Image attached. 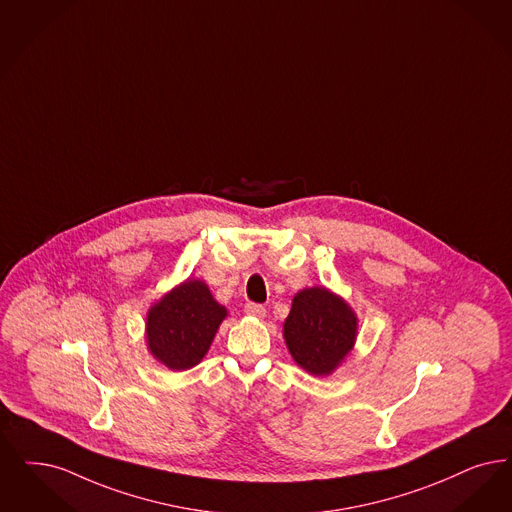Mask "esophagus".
<instances>
[{"mask_svg": "<svg viewBox=\"0 0 512 512\" xmlns=\"http://www.w3.org/2000/svg\"><path fill=\"white\" fill-rule=\"evenodd\" d=\"M244 312H246L247 316H253V318H265L266 316V308L263 305H257V303H247L246 308H244Z\"/></svg>", "mask_w": 512, "mask_h": 512, "instance_id": "34e87169", "label": "esophagus"}]
</instances>
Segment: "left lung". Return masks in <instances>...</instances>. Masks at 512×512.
<instances>
[{
	"label": "left lung",
	"instance_id": "1",
	"mask_svg": "<svg viewBox=\"0 0 512 512\" xmlns=\"http://www.w3.org/2000/svg\"><path fill=\"white\" fill-rule=\"evenodd\" d=\"M356 337L358 316L341 295L324 286L295 293L284 339L299 368L314 377H328L347 360Z\"/></svg>",
	"mask_w": 512,
	"mask_h": 512
}]
</instances>
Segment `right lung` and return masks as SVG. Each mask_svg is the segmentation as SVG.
<instances>
[{
	"label": "right lung",
	"instance_id": "obj_1",
	"mask_svg": "<svg viewBox=\"0 0 512 512\" xmlns=\"http://www.w3.org/2000/svg\"><path fill=\"white\" fill-rule=\"evenodd\" d=\"M228 310L215 301L204 280L186 278L146 312V348L171 371L194 368L204 360Z\"/></svg>",
	"mask_w": 512,
	"mask_h": 512
}]
</instances>
